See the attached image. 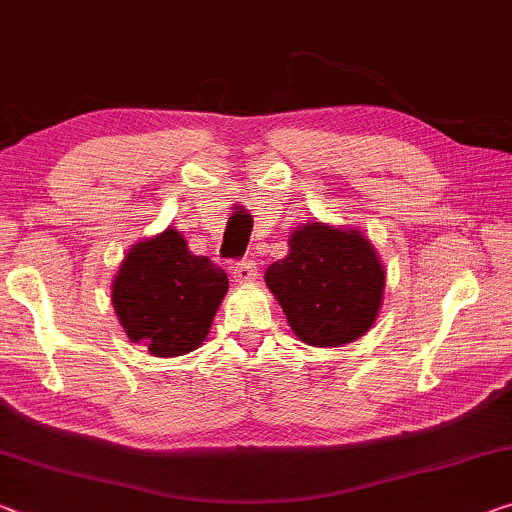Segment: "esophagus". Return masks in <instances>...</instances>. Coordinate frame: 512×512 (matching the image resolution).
<instances>
[{"label": "esophagus", "instance_id": "1", "mask_svg": "<svg viewBox=\"0 0 512 512\" xmlns=\"http://www.w3.org/2000/svg\"><path fill=\"white\" fill-rule=\"evenodd\" d=\"M258 277V270H256V263L247 258V261H240L233 265V281L240 283V286H249V283H254Z\"/></svg>", "mask_w": 512, "mask_h": 512}]
</instances>
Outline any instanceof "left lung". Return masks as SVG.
<instances>
[{
	"label": "left lung",
	"instance_id": "obj_1",
	"mask_svg": "<svg viewBox=\"0 0 512 512\" xmlns=\"http://www.w3.org/2000/svg\"><path fill=\"white\" fill-rule=\"evenodd\" d=\"M265 283L302 343L341 348L373 327L387 272L359 229L309 222L290 233L288 256L267 267Z\"/></svg>",
	"mask_w": 512,
	"mask_h": 512
}]
</instances>
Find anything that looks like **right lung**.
I'll list each match as a JSON object with an SVG mask.
<instances>
[{
	"label": "right lung",
	"instance_id": "obj_1",
	"mask_svg": "<svg viewBox=\"0 0 512 512\" xmlns=\"http://www.w3.org/2000/svg\"><path fill=\"white\" fill-rule=\"evenodd\" d=\"M229 277L194 256L174 226L132 245L112 281V304L130 343L153 357H180L206 341Z\"/></svg>",
	"mask_w": 512,
	"mask_h": 512
}]
</instances>
